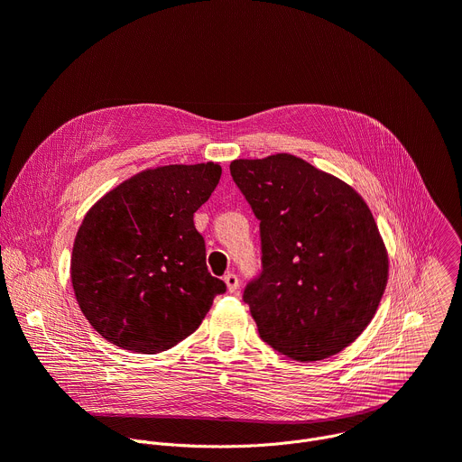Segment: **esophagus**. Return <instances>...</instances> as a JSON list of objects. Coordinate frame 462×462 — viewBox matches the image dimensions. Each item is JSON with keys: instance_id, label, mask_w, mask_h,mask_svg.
<instances>
[{"instance_id": "34e87169", "label": "esophagus", "mask_w": 462, "mask_h": 462, "mask_svg": "<svg viewBox=\"0 0 462 462\" xmlns=\"http://www.w3.org/2000/svg\"><path fill=\"white\" fill-rule=\"evenodd\" d=\"M225 283H226V289H228V292H236L237 291V287H239V278L236 276V274H226L225 278Z\"/></svg>"}]
</instances>
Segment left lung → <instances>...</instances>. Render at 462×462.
<instances>
[{"mask_svg":"<svg viewBox=\"0 0 462 462\" xmlns=\"http://www.w3.org/2000/svg\"><path fill=\"white\" fill-rule=\"evenodd\" d=\"M230 175L259 221L261 273L243 301L261 340L298 362L340 353L387 283L371 210L351 186L289 153L234 161Z\"/></svg>","mask_w":462,"mask_h":462,"instance_id":"1","label":"left lung"}]
</instances>
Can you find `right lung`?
<instances>
[{"label": "right lung", "instance_id": "add662e5", "mask_svg": "<svg viewBox=\"0 0 462 462\" xmlns=\"http://www.w3.org/2000/svg\"><path fill=\"white\" fill-rule=\"evenodd\" d=\"M219 177L214 162L146 170L86 214L71 280L84 316L107 342L144 355L171 349L226 292L208 273L205 237L193 225Z\"/></svg>", "mask_w": 462, "mask_h": 462}]
</instances>
